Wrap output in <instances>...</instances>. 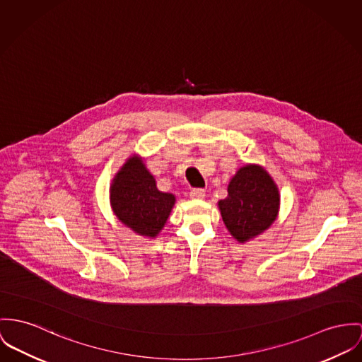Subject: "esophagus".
Returning a JSON list of instances; mask_svg holds the SVG:
<instances>
[{
  "label": "esophagus",
  "instance_id": "obj_1",
  "mask_svg": "<svg viewBox=\"0 0 362 362\" xmlns=\"http://www.w3.org/2000/svg\"><path fill=\"white\" fill-rule=\"evenodd\" d=\"M190 197L194 199H202L205 197V190L204 189H193L190 192Z\"/></svg>",
  "mask_w": 362,
  "mask_h": 362
}]
</instances>
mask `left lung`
<instances>
[{
	"instance_id": "1",
	"label": "left lung",
	"mask_w": 362,
	"mask_h": 362,
	"mask_svg": "<svg viewBox=\"0 0 362 362\" xmlns=\"http://www.w3.org/2000/svg\"><path fill=\"white\" fill-rule=\"evenodd\" d=\"M227 193L218 205L227 230L238 243L255 238L277 219L279 187L264 168L256 164L240 168Z\"/></svg>"
}]
</instances>
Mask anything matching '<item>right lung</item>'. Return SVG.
I'll use <instances>...</instances> for the list:
<instances>
[{"label":"right lung","instance_id":"add662e5","mask_svg":"<svg viewBox=\"0 0 362 362\" xmlns=\"http://www.w3.org/2000/svg\"><path fill=\"white\" fill-rule=\"evenodd\" d=\"M175 201V195L157 189L154 176L138 156L127 160L110 186V204L117 219L148 238L163 230Z\"/></svg>","mask_w":362,"mask_h":362}]
</instances>
